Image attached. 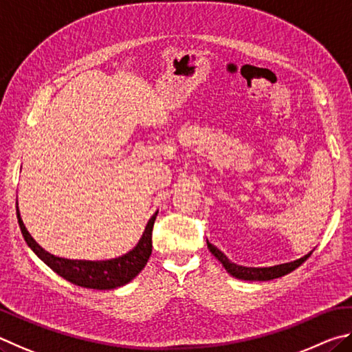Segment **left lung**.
Segmentation results:
<instances>
[{
  "mask_svg": "<svg viewBox=\"0 0 352 352\" xmlns=\"http://www.w3.org/2000/svg\"><path fill=\"white\" fill-rule=\"evenodd\" d=\"M207 245L212 254L217 256L221 263H223V266L226 267L227 272L235 276V278L248 280V281H269L274 278H280V276L291 274L292 270L300 267L312 254V252H309V254L305 255L303 258H300V260L278 264V266H274V267H245V266H238V264L232 263L229 258L223 254V252H221L218 248H214V245L208 241H207Z\"/></svg>",
  "mask_w": 352,
  "mask_h": 352,
  "instance_id": "obj_1",
  "label": "left lung"
}]
</instances>
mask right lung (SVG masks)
Wrapping results in <instances>:
<instances>
[{"instance_id": "right-lung-1", "label": "right lung", "mask_w": 352, "mask_h": 352, "mask_svg": "<svg viewBox=\"0 0 352 352\" xmlns=\"http://www.w3.org/2000/svg\"><path fill=\"white\" fill-rule=\"evenodd\" d=\"M157 212L148 221L144 235L133 250L114 260L107 261H85V260H66V258L54 256L41 249L35 239L29 235L24 227L20 212L16 204V218L24 239L30 249L41 261H45L54 272H57L65 280L71 281L72 285L88 287V289H116L131 281L142 269L145 267L148 258L153 249V226L156 221Z\"/></svg>"}]
</instances>
